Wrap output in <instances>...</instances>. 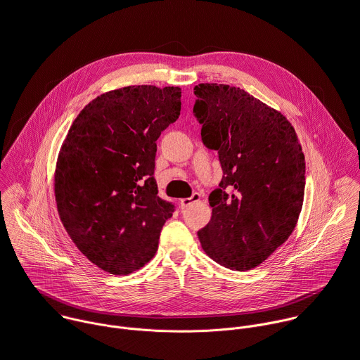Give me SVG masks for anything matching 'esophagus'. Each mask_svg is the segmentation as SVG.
<instances>
[{
  "instance_id": "esophagus-1",
  "label": "esophagus",
  "mask_w": 360,
  "mask_h": 360,
  "mask_svg": "<svg viewBox=\"0 0 360 360\" xmlns=\"http://www.w3.org/2000/svg\"><path fill=\"white\" fill-rule=\"evenodd\" d=\"M200 198H201L200 193H193V195H191V197H188V198H183V200L180 201V204H181V207H183V208H187V207L193 205L194 202L200 201Z\"/></svg>"
}]
</instances>
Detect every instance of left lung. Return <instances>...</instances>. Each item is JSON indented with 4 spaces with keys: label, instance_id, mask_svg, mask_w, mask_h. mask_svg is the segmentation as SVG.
I'll list each match as a JSON object with an SVG mask.
<instances>
[{
    "label": "left lung",
    "instance_id": "obj_1",
    "mask_svg": "<svg viewBox=\"0 0 360 360\" xmlns=\"http://www.w3.org/2000/svg\"><path fill=\"white\" fill-rule=\"evenodd\" d=\"M193 115L201 141L218 152L219 187L211 221L197 235L204 252L232 270L264 262L294 231L305 188V160L291 124L239 87L198 84Z\"/></svg>",
    "mask_w": 360,
    "mask_h": 360
}]
</instances>
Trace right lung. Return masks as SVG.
Returning a JSON list of instances; mask_svg holds the SVG:
<instances>
[{"label":"right lung","mask_w":360,"mask_h":360,"mask_svg":"<svg viewBox=\"0 0 360 360\" xmlns=\"http://www.w3.org/2000/svg\"><path fill=\"white\" fill-rule=\"evenodd\" d=\"M179 87L129 86L87 104L59 153L55 193L76 246L100 269L129 274L156 253L176 211L158 195L156 141L181 110Z\"/></svg>","instance_id":"obj_1"}]
</instances>
